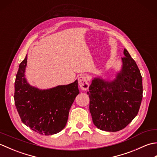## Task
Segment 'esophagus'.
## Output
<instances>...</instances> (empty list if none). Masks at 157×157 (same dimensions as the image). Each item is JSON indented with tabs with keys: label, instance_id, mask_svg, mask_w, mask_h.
<instances>
[{
	"label": "esophagus",
	"instance_id": "esophagus-1",
	"mask_svg": "<svg viewBox=\"0 0 157 157\" xmlns=\"http://www.w3.org/2000/svg\"><path fill=\"white\" fill-rule=\"evenodd\" d=\"M78 84L82 90H87L89 87L88 78L85 75H81L78 78Z\"/></svg>",
	"mask_w": 157,
	"mask_h": 157
}]
</instances>
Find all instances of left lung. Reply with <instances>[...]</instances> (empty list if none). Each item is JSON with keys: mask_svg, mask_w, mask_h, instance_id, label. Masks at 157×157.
Returning <instances> with one entry per match:
<instances>
[{"mask_svg": "<svg viewBox=\"0 0 157 157\" xmlns=\"http://www.w3.org/2000/svg\"><path fill=\"white\" fill-rule=\"evenodd\" d=\"M123 54L122 68L114 80L94 78L87 92L92 121L106 132L125 128L137 115L143 96L140 71L126 49Z\"/></svg>", "mask_w": 157, "mask_h": 157, "instance_id": "obj_1", "label": "left lung"}]
</instances>
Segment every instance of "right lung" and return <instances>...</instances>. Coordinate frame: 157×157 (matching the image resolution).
<instances>
[{
  "label": "right lung",
  "mask_w": 157,
  "mask_h": 157,
  "mask_svg": "<svg viewBox=\"0 0 157 157\" xmlns=\"http://www.w3.org/2000/svg\"><path fill=\"white\" fill-rule=\"evenodd\" d=\"M27 55L20 63L15 82L14 100L21 121L33 131L57 134L67 122L69 109L79 93L78 80L48 90L33 87L25 78Z\"/></svg>",
  "instance_id": "right-lung-1"
}]
</instances>
